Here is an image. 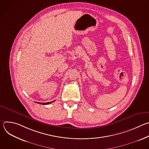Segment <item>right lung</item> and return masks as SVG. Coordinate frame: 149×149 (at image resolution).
<instances>
[{
    "mask_svg": "<svg viewBox=\"0 0 149 149\" xmlns=\"http://www.w3.org/2000/svg\"><path fill=\"white\" fill-rule=\"evenodd\" d=\"M53 101H51V102H37L38 104H43V105H47V104H49L51 102H52Z\"/></svg>",
    "mask_w": 149,
    "mask_h": 149,
    "instance_id": "right-lung-1",
    "label": "right lung"
}]
</instances>
